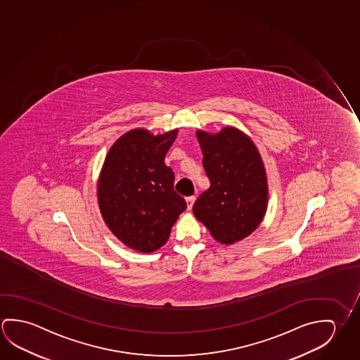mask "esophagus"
<instances>
[{
	"mask_svg": "<svg viewBox=\"0 0 360 360\" xmlns=\"http://www.w3.org/2000/svg\"><path fill=\"white\" fill-rule=\"evenodd\" d=\"M195 195H191V197H187V198H186V202H187V210H189V211L192 210V207L195 205Z\"/></svg>",
	"mask_w": 360,
	"mask_h": 360,
	"instance_id": "1",
	"label": "esophagus"
}]
</instances>
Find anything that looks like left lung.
<instances>
[{"instance_id":"8db88e82","label":"left lung","mask_w":360,"mask_h":360,"mask_svg":"<svg viewBox=\"0 0 360 360\" xmlns=\"http://www.w3.org/2000/svg\"><path fill=\"white\" fill-rule=\"evenodd\" d=\"M195 134L211 187L195 200L193 213L218 242L241 241L259 227L267 208L261 155L251 138L233 127L216 134L205 130Z\"/></svg>"}]
</instances>
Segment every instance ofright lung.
Returning <instances> with one entry per match:
<instances>
[{"label": "right lung", "mask_w": 360, "mask_h": 360, "mask_svg": "<svg viewBox=\"0 0 360 360\" xmlns=\"http://www.w3.org/2000/svg\"><path fill=\"white\" fill-rule=\"evenodd\" d=\"M178 130L153 136L133 129L106 154L98 182L104 222L125 246L150 254L165 245L186 200L173 189L174 173L165 157Z\"/></svg>", "instance_id": "obj_1"}]
</instances>
